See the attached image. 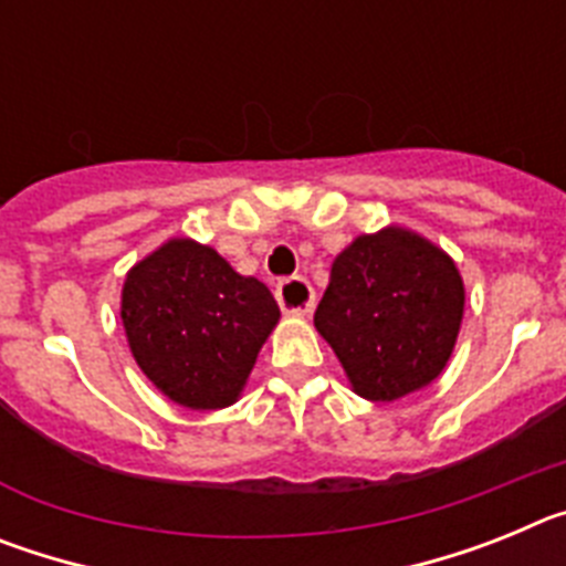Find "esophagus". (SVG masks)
<instances>
[{
  "label": "esophagus",
  "mask_w": 566,
  "mask_h": 566,
  "mask_svg": "<svg viewBox=\"0 0 566 566\" xmlns=\"http://www.w3.org/2000/svg\"><path fill=\"white\" fill-rule=\"evenodd\" d=\"M274 297H277L280 308L286 314H294V317H306L314 308V289L308 286L306 277L280 280Z\"/></svg>",
  "instance_id": "obj_1"
}]
</instances>
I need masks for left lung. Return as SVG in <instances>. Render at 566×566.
I'll list each match as a JSON object with an SVG mask.
<instances>
[{"instance_id":"8db88e82","label":"left lung","mask_w":566,"mask_h":566,"mask_svg":"<svg viewBox=\"0 0 566 566\" xmlns=\"http://www.w3.org/2000/svg\"><path fill=\"white\" fill-rule=\"evenodd\" d=\"M462 317L464 283L451 254L413 229L385 227L334 258L314 326L354 394L394 402L444 371Z\"/></svg>"}]
</instances>
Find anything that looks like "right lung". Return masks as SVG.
Here are the masks:
<instances>
[{"label": "right lung", "mask_w": 566, "mask_h": 566, "mask_svg": "<svg viewBox=\"0 0 566 566\" xmlns=\"http://www.w3.org/2000/svg\"><path fill=\"white\" fill-rule=\"evenodd\" d=\"M280 308L212 247L169 238L124 277L122 323L149 382L189 411L238 402Z\"/></svg>", "instance_id": "add662e5"}]
</instances>
